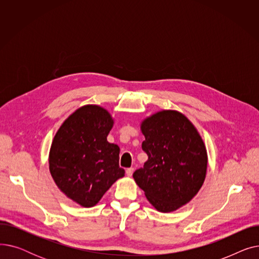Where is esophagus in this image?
Segmentation results:
<instances>
[{"label":"esophagus","mask_w":259,"mask_h":259,"mask_svg":"<svg viewBox=\"0 0 259 259\" xmlns=\"http://www.w3.org/2000/svg\"><path fill=\"white\" fill-rule=\"evenodd\" d=\"M133 171H134V169H133V168H128V169L126 170V174H127L128 176H132Z\"/></svg>","instance_id":"obj_1"}]
</instances>
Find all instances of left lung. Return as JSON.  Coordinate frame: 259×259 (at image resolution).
<instances>
[{
  "label": "left lung",
  "mask_w": 259,
  "mask_h": 259,
  "mask_svg": "<svg viewBox=\"0 0 259 259\" xmlns=\"http://www.w3.org/2000/svg\"><path fill=\"white\" fill-rule=\"evenodd\" d=\"M141 131L148 160L133 179L157 211L173 212L191 200L205 182L206 145L191 120L176 110L146 117Z\"/></svg>",
  "instance_id": "1"
}]
</instances>
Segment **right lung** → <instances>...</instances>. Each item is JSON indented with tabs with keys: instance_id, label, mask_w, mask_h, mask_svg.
Wrapping results in <instances>:
<instances>
[{
	"instance_id": "obj_1",
	"label": "right lung",
	"mask_w": 259,
	"mask_h": 259,
	"mask_svg": "<svg viewBox=\"0 0 259 259\" xmlns=\"http://www.w3.org/2000/svg\"><path fill=\"white\" fill-rule=\"evenodd\" d=\"M114 119L99 105L81 106L54 135L49 171L61 191L77 205L91 208L125 170L118 165L119 147L107 141Z\"/></svg>"
}]
</instances>
